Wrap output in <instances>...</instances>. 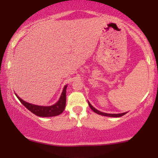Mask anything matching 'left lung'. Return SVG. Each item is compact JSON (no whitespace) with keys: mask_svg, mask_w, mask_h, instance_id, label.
Masks as SVG:
<instances>
[{"mask_svg":"<svg viewBox=\"0 0 158 158\" xmlns=\"http://www.w3.org/2000/svg\"><path fill=\"white\" fill-rule=\"evenodd\" d=\"M88 105H89L90 108H91V110H93V111L95 112V113H97L98 114H99V115H102V116H106V117H122V116L125 115L127 112L126 113H122V114H107V113H103V112H101L99 111V110H98L96 109L94 107H93L91 106V104L88 102Z\"/></svg>","mask_w":158,"mask_h":158,"instance_id":"1","label":"left lung"}]
</instances>
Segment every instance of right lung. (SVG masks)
<instances>
[{
  "label": "right lung",
  "instance_id": "right-lung-1",
  "mask_svg": "<svg viewBox=\"0 0 158 158\" xmlns=\"http://www.w3.org/2000/svg\"><path fill=\"white\" fill-rule=\"evenodd\" d=\"M66 89L67 85H65L59 101L53 106H37V105L30 104V103L25 102L23 99H21L17 94H15V95L20 100V102L35 115L42 117H55V116L59 115L64 111L65 105H66Z\"/></svg>",
  "mask_w": 158,
  "mask_h": 158
}]
</instances>
